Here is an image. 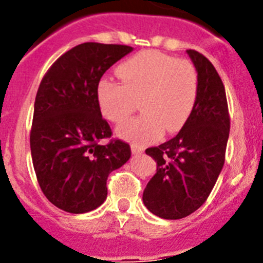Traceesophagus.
I'll return each mask as SVG.
<instances>
[{"instance_id":"34e87169","label":"esophagus","mask_w":263,"mask_h":263,"mask_svg":"<svg viewBox=\"0 0 263 263\" xmlns=\"http://www.w3.org/2000/svg\"><path fill=\"white\" fill-rule=\"evenodd\" d=\"M141 153H143L142 147H138V146H136V145H132V154L138 155V154H141Z\"/></svg>"}]
</instances>
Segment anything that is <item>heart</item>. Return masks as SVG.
<instances>
[{
	"label": "heart",
	"instance_id": "obj_1",
	"mask_svg": "<svg viewBox=\"0 0 263 263\" xmlns=\"http://www.w3.org/2000/svg\"><path fill=\"white\" fill-rule=\"evenodd\" d=\"M118 84L103 79L97 88L100 109L118 124L129 117L141 100L143 115L120 125L117 136L134 145H148L163 136L164 129H182L196 104L199 76L187 59H176L155 50L138 52L117 67Z\"/></svg>",
	"mask_w": 263,
	"mask_h": 263
}]
</instances>
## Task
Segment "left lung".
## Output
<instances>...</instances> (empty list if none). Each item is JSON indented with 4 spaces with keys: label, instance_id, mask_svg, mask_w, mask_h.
Here are the masks:
<instances>
[{
    "label": "left lung",
    "instance_id": "8db88e82",
    "mask_svg": "<svg viewBox=\"0 0 263 263\" xmlns=\"http://www.w3.org/2000/svg\"><path fill=\"white\" fill-rule=\"evenodd\" d=\"M199 76L196 104L182 130L167 142L146 148L157 173L143 191L148 211L179 220L199 210L210 196L225 162L231 120L225 88L212 63L187 50Z\"/></svg>",
    "mask_w": 263,
    "mask_h": 263
}]
</instances>
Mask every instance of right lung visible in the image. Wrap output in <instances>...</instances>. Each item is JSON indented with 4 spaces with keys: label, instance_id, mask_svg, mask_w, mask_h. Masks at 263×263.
Returning a JSON list of instances; mask_svg holds the SVG:
<instances>
[{
    "label": "right lung",
    "instance_id": "1",
    "mask_svg": "<svg viewBox=\"0 0 263 263\" xmlns=\"http://www.w3.org/2000/svg\"><path fill=\"white\" fill-rule=\"evenodd\" d=\"M132 51L83 43L63 53L42 79L30 133L32 164L45 196L66 212L87 213L101 205L109 174L132 155L120 139L100 143L111 130L97 99L100 79Z\"/></svg>",
    "mask_w": 263,
    "mask_h": 263
}]
</instances>
